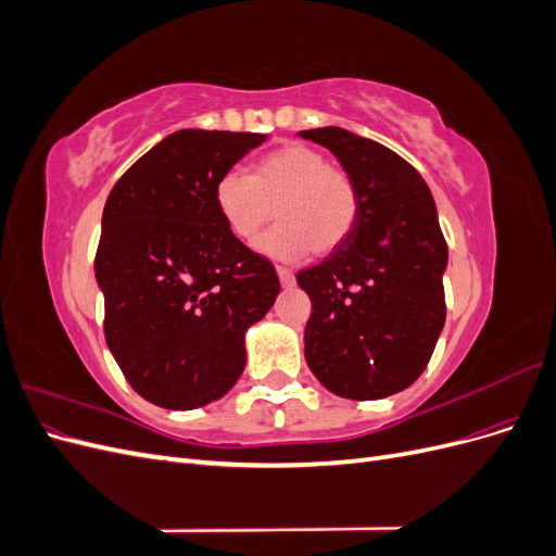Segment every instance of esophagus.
<instances>
[{
	"instance_id": "esophagus-1",
	"label": "esophagus",
	"mask_w": 556,
	"mask_h": 556,
	"mask_svg": "<svg viewBox=\"0 0 556 556\" xmlns=\"http://www.w3.org/2000/svg\"><path fill=\"white\" fill-rule=\"evenodd\" d=\"M276 274H278V280H280V285H282L285 290L294 288V274L290 271V268H280V266H278Z\"/></svg>"
}]
</instances>
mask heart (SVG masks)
Instances as JSON below:
<instances>
[{
  "label": "heart",
  "mask_w": 556,
  "mask_h": 556,
  "mask_svg": "<svg viewBox=\"0 0 556 556\" xmlns=\"http://www.w3.org/2000/svg\"><path fill=\"white\" fill-rule=\"evenodd\" d=\"M215 211L227 231L241 243L264 233L257 250L274 260H301L339 248L355 229L359 215L357 185L319 150L306 143H282L250 164V174L225 172L213 188Z\"/></svg>",
  "instance_id": "heart-1"
}]
</instances>
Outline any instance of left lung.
Masks as SVG:
<instances>
[{
	"label": "left lung",
	"instance_id": "obj_1",
	"mask_svg": "<svg viewBox=\"0 0 556 556\" xmlns=\"http://www.w3.org/2000/svg\"><path fill=\"white\" fill-rule=\"evenodd\" d=\"M355 180L350 237L296 274L311 296L306 364L329 392L374 401L410 387L445 325L447 245L429 185L394 150L343 127L299 131Z\"/></svg>",
	"mask_w": 556,
	"mask_h": 556
}]
</instances>
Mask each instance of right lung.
<instances>
[{
    "instance_id": "obj_1",
    "label": "right lung",
    "mask_w": 556,
    "mask_h": 556,
    "mask_svg": "<svg viewBox=\"0 0 556 556\" xmlns=\"http://www.w3.org/2000/svg\"><path fill=\"white\" fill-rule=\"evenodd\" d=\"M266 134L178 129L111 190L94 278L104 333L146 401L192 410L223 399L245 368V331L280 292L274 266L227 231L217 178Z\"/></svg>"
}]
</instances>
